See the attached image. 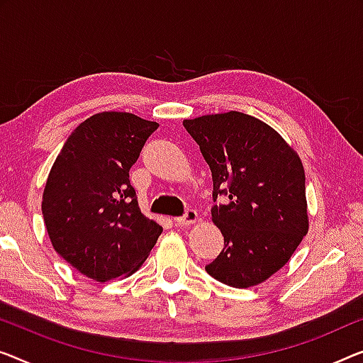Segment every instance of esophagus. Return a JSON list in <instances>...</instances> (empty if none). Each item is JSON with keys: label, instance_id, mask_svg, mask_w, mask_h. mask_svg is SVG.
Instances as JSON below:
<instances>
[{"label": "esophagus", "instance_id": "1", "mask_svg": "<svg viewBox=\"0 0 363 363\" xmlns=\"http://www.w3.org/2000/svg\"><path fill=\"white\" fill-rule=\"evenodd\" d=\"M197 218H199V215H197L196 210L187 208L186 213H184L182 216H179V218H176V223L179 225V226H189V225L196 223Z\"/></svg>", "mask_w": 363, "mask_h": 363}]
</instances>
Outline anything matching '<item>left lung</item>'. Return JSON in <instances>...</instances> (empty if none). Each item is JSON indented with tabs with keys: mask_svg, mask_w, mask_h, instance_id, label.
I'll list each match as a JSON object with an SVG mask.
<instances>
[{
	"mask_svg": "<svg viewBox=\"0 0 363 363\" xmlns=\"http://www.w3.org/2000/svg\"><path fill=\"white\" fill-rule=\"evenodd\" d=\"M182 125L212 171V221L225 246L205 270L235 289L262 284L282 269L308 233L305 169L272 127L247 113H212Z\"/></svg>",
	"mask_w": 363,
	"mask_h": 363,
	"instance_id": "8db88e82",
	"label": "left lung"
}]
</instances>
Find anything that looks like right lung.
<instances>
[{"label":"right lung","instance_id":"obj_1","mask_svg":"<svg viewBox=\"0 0 363 363\" xmlns=\"http://www.w3.org/2000/svg\"><path fill=\"white\" fill-rule=\"evenodd\" d=\"M158 127L128 112L94 113L73 130L47 177L42 215L53 250L96 282L138 270L163 231L142 213L128 179Z\"/></svg>","mask_w":363,"mask_h":363}]
</instances>
